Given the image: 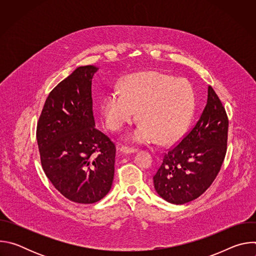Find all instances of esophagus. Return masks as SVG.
<instances>
[{
    "label": "esophagus",
    "instance_id": "esophagus-1",
    "mask_svg": "<svg viewBox=\"0 0 256 256\" xmlns=\"http://www.w3.org/2000/svg\"><path fill=\"white\" fill-rule=\"evenodd\" d=\"M120 152H122V154H134L138 152L136 149H130L128 147H122L120 148Z\"/></svg>",
    "mask_w": 256,
    "mask_h": 256
}]
</instances>
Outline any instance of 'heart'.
I'll list each match as a JSON object with an SVG mask.
<instances>
[{
    "label": "heart",
    "instance_id": "b5f03b06",
    "mask_svg": "<svg viewBox=\"0 0 256 256\" xmlns=\"http://www.w3.org/2000/svg\"><path fill=\"white\" fill-rule=\"evenodd\" d=\"M120 91L108 93L101 103L109 130H120L138 110L142 122L130 134L132 142L158 140L161 144H170L186 134L196 110V94L188 81L158 72H142L128 76Z\"/></svg>",
    "mask_w": 256,
    "mask_h": 256
}]
</instances>
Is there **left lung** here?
Listing matches in <instances>:
<instances>
[{"mask_svg": "<svg viewBox=\"0 0 256 256\" xmlns=\"http://www.w3.org/2000/svg\"><path fill=\"white\" fill-rule=\"evenodd\" d=\"M228 118L214 89L194 128L163 157L153 177L156 192L166 202L184 204L202 196L212 184L227 151Z\"/></svg>", "mask_w": 256, "mask_h": 256, "instance_id": "1", "label": "left lung"}]
</instances>
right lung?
<instances>
[{"label":"right lung","mask_w":256,"mask_h":256,"mask_svg":"<svg viewBox=\"0 0 256 256\" xmlns=\"http://www.w3.org/2000/svg\"><path fill=\"white\" fill-rule=\"evenodd\" d=\"M95 66L77 68L50 93L38 124L42 165L68 200L94 204L112 188L116 146L95 128L92 79Z\"/></svg>","instance_id":"1"}]
</instances>
